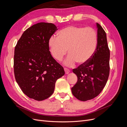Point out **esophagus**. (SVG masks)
I'll use <instances>...</instances> for the list:
<instances>
[{"mask_svg":"<svg viewBox=\"0 0 127 127\" xmlns=\"http://www.w3.org/2000/svg\"><path fill=\"white\" fill-rule=\"evenodd\" d=\"M64 70L65 71V74H68V73L70 72V70H69L68 68H64Z\"/></svg>","mask_w":127,"mask_h":127,"instance_id":"obj_1","label":"esophagus"}]
</instances>
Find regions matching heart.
Masks as SVG:
<instances>
[{
  "label": "heart",
  "mask_w": 127,
  "mask_h": 127,
  "mask_svg": "<svg viewBox=\"0 0 127 127\" xmlns=\"http://www.w3.org/2000/svg\"><path fill=\"white\" fill-rule=\"evenodd\" d=\"M97 42L93 29L72 25L59 31L58 37H51L49 44L52 56L58 61L62 60L68 50L69 56L64 64L71 67L76 63L79 65L87 63L94 54Z\"/></svg>",
  "instance_id": "heart-1"
}]
</instances>
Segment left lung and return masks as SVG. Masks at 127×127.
Wrapping results in <instances>:
<instances>
[{
    "label": "left lung",
    "instance_id": "obj_1",
    "mask_svg": "<svg viewBox=\"0 0 127 127\" xmlns=\"http://www.w3.org/2000/svg\"><path fill=\"white\" fill-rule=\"evenodd\" d=\"M97 43L94 55L88 62L80 65L72 71L77 82L71 88L73 95L82 101L96 97L105 87L110 73V50L106 33L97 23Z\"/></svg>",
    "mask_w": 127,
    "mask_h": 127
}]
</instances>
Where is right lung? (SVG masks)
Returning a JSON list of instances; mask_svg holds the SVG:
<instances>
[{
    "instance_id": "obj_1",
    "label": "right lung",
    "mask_w": 127,
    "mask_h": 127,
    "mask_svg": "<svg viewBox=\"0 0 127 127\" xmlns=\"http://www.w3.org/2000/svg\"><path fill=\"white\" fill-rule=\"evenodd\" d=\"M57 30L52 23L34 24L25 31L15 46V79L22 92L36 101L50 96L57 80L64 75L49 51V40Z\"/></svg>"
}]
</instances>
